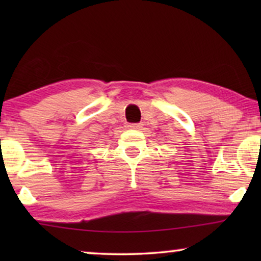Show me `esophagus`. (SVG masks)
<instances>
[{
    "mask_svg": "<svg viewBox=\"0 0 261 261\" xmlns=\"http://www.w3.org/2000/svg\"><path fill=\"white\" fill-rule=\"evenodd\" d=\"M128 127L132 128V129H139V128H141V123H129Z\"/></svg>",
    "mask_w": 261,
    "mask_h": 261,
    "instance_id": "obj_1",
    "label": "esophagus"
}]
</instances>
